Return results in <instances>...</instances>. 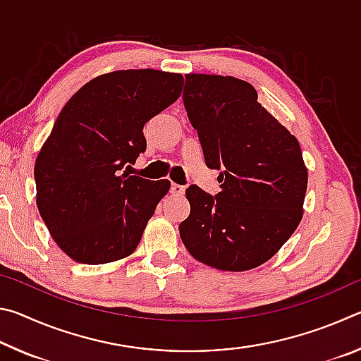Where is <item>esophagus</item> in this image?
<instances>
[{
  "label": "esophagus",
  "mask_w": 361,
  "mask_h": 361,
  "mask_svg": "<svg viewBox=\"0 0 361 361\" xmlns=\"http://www.w3.org/2000/svg\"><path fill=\"white\" fill-rule=\"evenodd\" d=\"M170 192H172V195H183L185 194V186L172 183V186H170Z\"/></svg>",
  "instance_id": "esophagus-1"
}]
</instances>
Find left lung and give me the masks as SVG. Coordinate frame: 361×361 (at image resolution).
Returning <instances> with one entry per match:
<instances>
[{
    "mask_svg": "<svg viewBox=\"0 0 361 361\" xmlns=\"http://www.w3.org/2000/svg\"><path fill=\"white\" fill-rule=\"evenodd\" d=\"M183 103L207 167L219 170L221 191L186 189L191 213L180 224L181 240L195 259L219 271L258 267L302 218L307 169L301 146L242 79L191 73Z\"/></svg>",
    "mask_w": 361,
    "mask_h": 361,
    "instance_id": "left-lung-1",
    "label": "left lung"
}]
</instances>
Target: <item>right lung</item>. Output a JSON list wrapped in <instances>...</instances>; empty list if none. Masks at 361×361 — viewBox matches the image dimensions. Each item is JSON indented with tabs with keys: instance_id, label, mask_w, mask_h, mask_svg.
Listing matches in <instances>:
<instances>
[{
	"instance_id": "obj_1",
	"label": "right lung",
	"mask_w": 361,
	"mask_h": 361,
	"mask_svg": "<svg viewBox=\"0 0 361 361\" xmlns=\"http://www.w3.org/2000/svg\"><path fill=\"white\" fill-rule=\"evenodd\" d=\"M181 87L178 73L119 70L84 84L60 111L36 157V205L71 259L105 264L135 252L170 181L121 170L145 152L143 126Z\"/></svg>"
}]
</instances>
